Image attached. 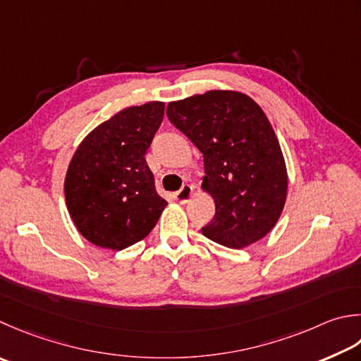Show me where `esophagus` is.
Segmentation results:
<instances>
[{"label": "esophagus", "instance_id": "obj_1", "mask_svg": "<svg viewBox=\"0 0 361 361\" xmlns=\"http://www.w3.org/2000/svg\"><path fill=\"white\" fill-rule=\"evenodd\" d=\"M192 194H194V188L192 186H190V185H183L181 189L176 190V192H175V199L178 200L180 203H186V202H189L190 197H192Z\"/></svg>", "mask_w": 361, "mask_h": 361}]
</instances>
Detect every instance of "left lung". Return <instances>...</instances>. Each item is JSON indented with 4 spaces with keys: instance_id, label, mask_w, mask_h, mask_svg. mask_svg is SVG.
<instances>
[{
    "instance_id": "left-lung-1",
    "label": "left lung",
    "mask_w": 361,
    "mask_h": 361,
    "mask_svg": "<svg viewBox=\"0 0 361 361\" xmlns=\"http://www.w3.org/2000/svg\"><path fill=\"white\" fill-rule=\"evenodd\" d=\"M167 117L203 154L202 189L216 214L202 233L230 249L263 239L283 211L288 173L263 109L235 90H208L171 102Z\"/></svg>"
}]
</instances>
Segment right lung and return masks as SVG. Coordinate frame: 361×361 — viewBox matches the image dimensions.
Listing matches in <instances>:
<instances>
[{
  "instance_id": "1",
  "label": "right lung",
  "mask_w": 361,
  "mask_h": 361,
  "mask_svg": "<svg viewBox=\"0 0 361 361\" xmlns=\"http://www.w3.org/2000/svg\"><path fill=\"white\" fill-rule=\"evenodd\" d=\"M164 103L131 106L90 131L70 161L63 192L78 231L103 249L123 250L153 230L167 202L145 161Z\"/></svg>"
}]
</instances>
